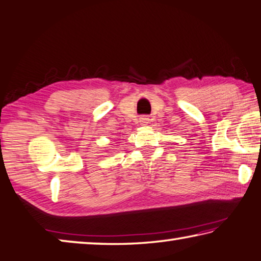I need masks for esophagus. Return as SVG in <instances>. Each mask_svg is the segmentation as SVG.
Instances as JSON below:
<instances>
[{
    "mask_svg": "<svg viewBox=\"0 0 261 261\" xmlns=\"http://www.w3.org/2000/svg\"><path fill=\"white\" fill-rule=\"evenodd\" d=\"M148 122H149V118L147 116H141L139 118V123L141 125H147V124H148Z\"/></svg>",
    "mask_w": 261,
    "mask_h": 261,
    "instance_id": "1",
    "label": "esophagus"
}]
</instances>
